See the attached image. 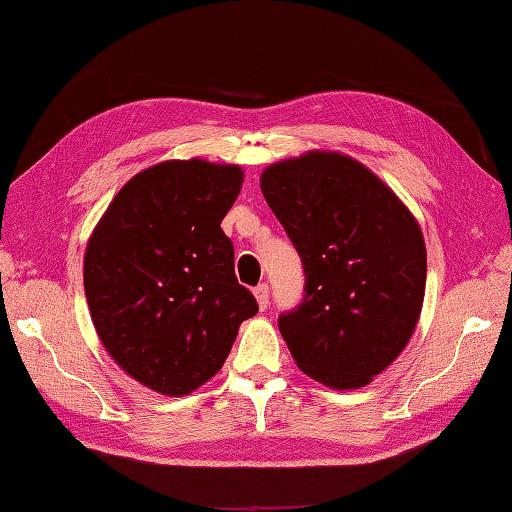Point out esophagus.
I'll list each match as a JSON object with an SVG mask.
<instances>
[{"mask_svg": "<svg viewBox=\"0 0 512 512\" xmlns=\"http://www.w3.org/2000/svg\"><path fill=\"white\" fill-rule=\"evenodd\" d=\"M254 296H256L258 307H260V309H267V305H269V285H267V283L258 285V287L254 289Z\"/></svg>", "mask_w": 512, "mask_h": 512, "instance_id": "34e87169", "label": "esophagus"}]
</instances>
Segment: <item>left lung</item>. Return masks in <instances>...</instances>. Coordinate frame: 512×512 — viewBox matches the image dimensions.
Here are the masks:
<instances>
[{"mask_svg":"<svg viewBox=\"0 0 512 512\" xmlns=\"http://www.w3.org/2000/svg\"><path fill=\"white\" fill-rule=\"evenodd\" d=\"M260 190L305 267L302 302L278 318L291 356L325 387H364L400 356L420 318V225L378 176L338 152L269 165Z\"/></svg>","mask_w":512,"mask_h":512,"instance_id":"1","label":"left lung"}]
</instances>
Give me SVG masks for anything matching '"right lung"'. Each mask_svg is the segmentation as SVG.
I'll return each instance as SVG.
<instances>
[{"label": "right lung", "mask_w": 512, "mask_h": 512, "mask_svg": "<svg viewBox=\"0 0 512 512\" xmlns=\"http://www.w3.org/2000/svg\"><path fill=\"white\" fill-rule=\"evenodd\" d=\"M243 185L238 165L163 161L112 198L83 258L92 322L143 387L187 395L223 367L258 302L234 274L221 221Z\"/></svg>", "instance_id": "obj_1"}]
</instances>
